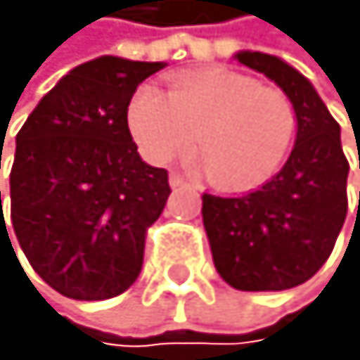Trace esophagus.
Instances as JSON below:
<instances>
[{
	"label": "esophagus",
	"mask_w": 360,
	"mask_h": 360,
	"mask_svg": "<svg viewBox=\"0 0 360 360\" xmlns=\"http://www.w3.org/2000/svg\"><path fill=\"white\" fill-rule=\"evenodd\" d=\"M169 186H172V188H181V186H186V179L181 174H176V172H172V174H169Z\"/></svg>",
	"instance_id": "esophagus-1"
}]
</instances>
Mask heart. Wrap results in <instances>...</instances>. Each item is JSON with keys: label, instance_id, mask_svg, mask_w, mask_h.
Returning a JSON list of instances; mask_svg holds the SVG:
<instances>
[{"label": "heart", "instance_id": "heart-1", "mask_svg": "<svg viewBox=\"0 0 360 360\" xmlns=\"http://www.w3.org/2000/svg\"><path fill=\"white\" fill-rule=\"evenodd\" d=\"M127 127L148 162H169L195 139L205 174L217 188L250 191L285 162L297 112L281 89L210 68L176 77L169 94L139 86L127 105Z\"/></svg>", "mask_w": 360, "mask_h": 360}]
</instances>
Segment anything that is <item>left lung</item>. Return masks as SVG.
I'll return each instance as SVG.
<instances>
[{"instance_id":"obj_1","label":"left lung","mask_w":360,"mask_h":360,"mask_svg":"<svg viewBox=\"0 0 360 360\" xmlns=\"http://www.w3.org/2000/svg\"><path fill=\"white\" fill-rule=\"evenodd\" d=\"M236 58L292 101L297 139L283 169L262 188L233 198L205 193L202 224L214 266L231 288L290 290L311 278L333 252L347 219L349 162L340 124L302 72L262 51Z\"/></svg>"}]
</instances>
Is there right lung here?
<instances>
[{
    "label": "right lung",
    "mask_w": 360,
    "mask_h": 360,
    "mask_svg": "<svg viewBox=\"0 0 360 360\" xmlns=\"http://www.w3.org/2000/svg\"><path fill=\"white\" fill-rule=\"evenodd\" d=\"M162 68L117 56L82 63L15 136L11 221H4L0 191V236L8 238L6 226H13L34 274L63 297L110 300L141 274L146 231L172 188L167 169L136 153L127 105Z\"/></svg>",
    "instance_id": "add662e5"
}]
</instances>
